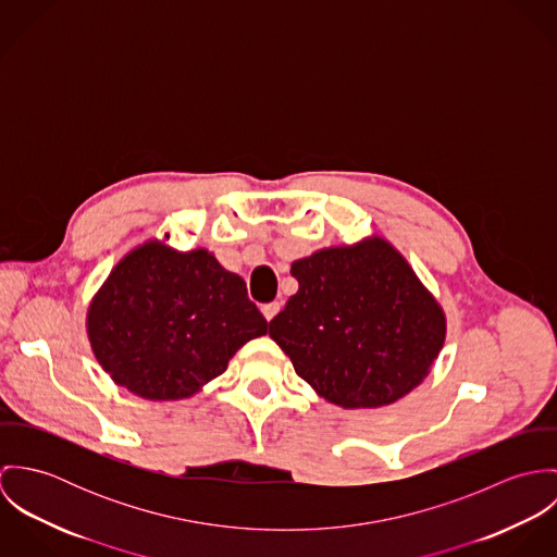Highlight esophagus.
Instances as JSON below:
<instances>
[{
	"instance_id": "1",
	"label": "esophagus",
	"mask_w": 557,
	"mask_h": 557,
	"mask_svg": "<svg viewBox=\"0 0 557 557\" xmlns=\"http://www.w3.org/2000/svg\"><path fill=\"white\" fill-rule=\"evenodd\" d=\"M281 302H270V305H263L261 307V313H263V318L268 319V321H272V319L278 315V311H281Z\"/></svg>"
}]
</instances>
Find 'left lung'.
<instances>
[{"mask_svg":"<svg viewBox=\"0 0 557 557\" xmlns=\"http://www.w3.org/2000/svg\"><path fill=\"white\" fill-rule=\"evenodd\" d=\"M298 292L270 321L296 373L327 403L375 409L409 395L446 341V313L380 236L292 263Z\"/></svg>","mask_w":557,"mask_h":557,"instance_id":"left-lung-1","label":"left lung"}]
</instances>
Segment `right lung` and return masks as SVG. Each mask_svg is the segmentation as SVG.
Segmentation results:
<instances>
[{
  "label": "right lung",
  "mask_w": 557,
  "mask_h": 557,
  "mask_svg": "<svg viewBox=\"0 0 557 557\" xmlns=\"http://www.w3.org/2000/svg\"><path fill=\"white\" fill-rule=\"evenodd\" d=\"M85 327L117 386L148 400H180L225 373L268 321L246 283L210 250H175L154 238L117 261L89 302Z\"/></svg>",
  "instance_id": "right-lung-1"
}]
</instances>
